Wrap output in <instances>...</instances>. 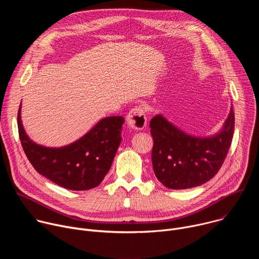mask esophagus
I'll return each mask as SVG.
<instances>
[{
	"instance_id": "esophagus-1",
	"label": "esophagus",
	"mask_w": 259,
	"mask_h": 259,
	"mask_svg": "<svg viewBox=\"0 0 259 259\" xmlns=\"http://www.w3.org/2000/svg\"><path fill=\"white\" fill-rule=\"evenodd\" d=\"M126 120L130 128L135 130H142L146 126V116L144 108L140 105L133 107L128 113Z\"/></svg>"
}]
</instances>
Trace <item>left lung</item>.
<instances>
[{
    "instance_id": "8db88e82",
    "label": "left lung",
    "mask_w": 259,
    "mask_h": 259,
    "mask_svg": "<svg viewBox=\"0 0 259 259\" xmlns=\"http://www.w3.org/2000/svg\"><path fill=\"white\" fill-rule=\"evenodd\" d=\"M150 128L156 177L168 189H191L210 180L223 166L233 140L235 115L232 107L223 131L208 138L183 133L161 115L151 120Z\"/></svg>"
}]
</instances>
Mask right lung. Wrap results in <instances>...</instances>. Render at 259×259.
Masks as SVG:
<instances>
[{
	"label": "right lung",
	"instance_id": "add662e5",
	"mask_svg": "<svg viewBox=\"0 0 259 259\" xmlns=\"http://www.w3.org/2000/svg\"><path fill=\"white\" fill-rule=\"evenodd\" d=\"M123 117L102 119L86 135L69 145L45 147L32 142L17 114L22 149L35 171L58 186L71 191L98 187L110 169L121 142Z\"/></svg>",
	"mask_w": 259,
	"mask_h": 259
}]
</instances>
